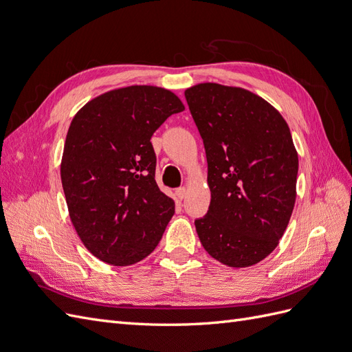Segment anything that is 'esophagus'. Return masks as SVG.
I'll return each mask as SVG.
<instances>
[{
	"label": "esophagus",
	"instance_id": "34e87169",
	"mask_svg": "<svg viewBox=\"0 0 352 352\" xmlns=\"http://www.w3.org/2000/svg\"><path fill=\"white\" fill-rule=\"evenodd\" d=\"M176 197H177L179 199H184V198L186 197V188H179V189H176Z\"/></svg>",
	"mask_w": 352,
	"mask_h": 352
}]
</instances>
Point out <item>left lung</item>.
<instances>
[{"mask_svg":"<svg viewBox=\"0 0 352 352\" xmlns=\"http://www.w3.org/2000/svg\"><path fill=\"white\" fill-rule=\"evenodd\" d=\"M207 155L211 201L195 220L204 250L250 267L278 247L296 198L298 153L289 126L248 89L204 82L185 91Z\"/></svg>","mask_w":352,"mask_h":352,"instance_id":"1","label":"left lung"}]
</instances>
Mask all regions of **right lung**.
<instances>
[{
  "label": "right lung",
  "mask_w": 352,
  "mask_h": 352,
  "mask_svg": "<svg viewBox=\"0 0 352 352\" xmlns=\"http://www.w3.org/2000/svg\"><path fill=\"white\" fill-rule=\"evenodd\" d=\"M185 110L172 91L132 85L104 92L74 114L60 176L78 236L98 260L131 265L150 255L175 214L155 182L153 133Z\"/></svg>",
  "instance_id": "obj_1"
}]
</instances>
